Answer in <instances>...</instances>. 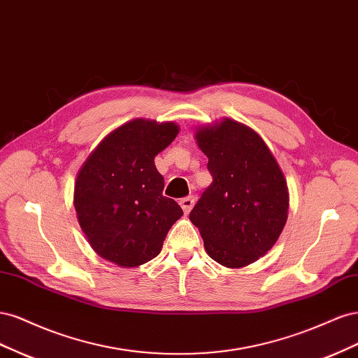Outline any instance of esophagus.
I'll return each instance as SVG.
<instances>
[{"mask_svg": "<svg viewBox=\"0 0 358 358\" xmlns=\"http://www.w3.org/2000/svg\"><path fill=\"white\" fill-rule=\"evenodd\" d=\"M194 201H196V199H194L192 196H188V197H185V199H180L179 204H180V208L183 209V212L189 213L191 209H192V206H194Z\"/></svg>", "mask_w": 358, "mask_h": 358, "instance_id": "esophagus-1", "label": "esophagus"}]
</instances>
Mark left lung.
Masks as SVG:
<instances>
[{"label": "left lung", "instance_id": "obj_1", "mask_svg": "<svg viewBox=\"0 0 358 358\" xmlns=\"http://www.w3.org/2000/svg\"><path fill=\"white\" fill-rule=\"evenodd\" d=\"M212 183L189 213L204 249L225 267H245L279 239L288 218V187L275 157L254 129L225 117L199 128Z\"/></svg>", "mask_w": 358, "mask_h": 358}]
</instances>
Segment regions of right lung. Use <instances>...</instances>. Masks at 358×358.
<instances>
[{"label":"right lung","instance_id":"obj_1","mask_svg":"<svg viewBox=\"0 0 358 358\" xmlns=\"http://www.w3.org/2000/svg\"><path fill=\"white\" fill-rule=\"evenodd\" d=\"M179 133L173 122L133 119L106 136L74 183L78 221L94 251L121 267L155 258L180 206L162 196L155 157Z\"/></svg>","mask_w":358,"mask_h":358}]
</instances>
